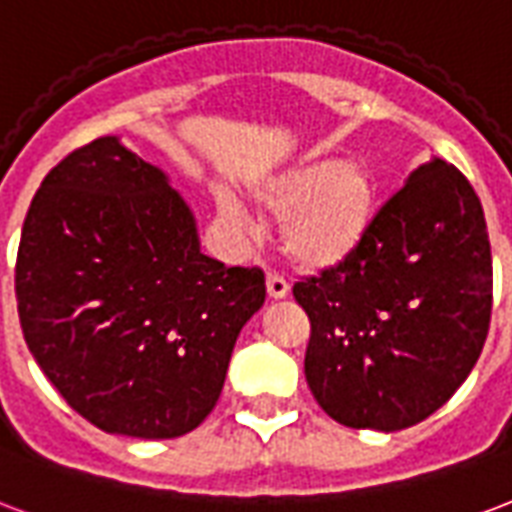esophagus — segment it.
I'll list each match as a JSON object with an SVG mask.
<instances>
[{
    "mask_svg": "<svg viewBox=\"0 0 512 512\" xmlns=\"http://www.w3.org/2000/svg\"><path fill=\"white\" fill-rule=\"evenodd\" d=\"M266 287H268V295H271V298H276V301H279V298H285V295L290 293V285H287L285 279H282L279 274H268Z\"/></svg>",
    "mask_w": 512,
    "mask_h": 512,
    "instance_id": "1",
    "label": "esophagus"
}]
</instances>
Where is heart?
Masks as SVG:
<instances>
[{
  "label": "heart",
  "instance_id": "heart-1",
  "mask_svg": "<svg viewBox=\"0 0 512 512\" xmlns=\"http://www.w3.org/2000/svg\"><path fill=\"white\" fill-rule=\"evenodd\" d=\"M257 206L279 219V244L298 271L323 274L358 255L372 233L380 184L361 160L312 154L255 189ZM219 214L241 225V208L219 198Z\"/></svg>",
  "mask_w": 512,
  "mask_h": 512
}]
</instances>
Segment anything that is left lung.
<instances>
[{
  "instance_id": "left-lung-1",
  "label": "left lung",
  "mask_w": 512,
  "mask_h": 512,
  "mask_svg": "<svg viewBox=\"0 0 512 512\" xmlns=\"http://www.w3.org/2000/svg\"><path fill=\"white\" fill-rule=\"evenodd\" d=\"M491 276L486 217L467 176L445 160L412 170L358 255L295 282L312 323L304 372L317 404L350 429L429 418L478 363Z\"/></svg>"
}]
</instances>
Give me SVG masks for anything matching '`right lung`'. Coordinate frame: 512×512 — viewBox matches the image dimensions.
<instances>
[{"instance_id":"obj_1","label":"right lung","mask_w":512,"mask_h":512,"mask_svg":"<svg viewBox=\"0 0 512 512\" xmlns=\"http://www.w3.org/2000/svg\"><path fill=\"white\" fill-rule=\"evenodd\" d=\"M15 298L29 352L78 415L108 434L173 439L214 410L266 276L203 255L168 176L108 135L37 189Z\"/></svg>"}]
</instances>
